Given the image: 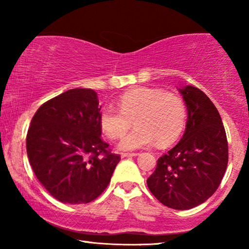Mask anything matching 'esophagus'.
Listing matches in <instances>:
<instances>
[{
	"label": "esophagus",
	"instance_id": "esophagus-1",
	"mask_svg": "<svg viewBox=\"0 0 249 249\" xmlns=\"http://www.w3.org/2000/svg\"><path fill=\"white\" fill-rule=\"evenodd\" d=\"M139 155L138 153H121V158L125 159V158H134V156Z\"/></svg>",
	"mask_w": 249,
	"mask_h": 249
}]
</instances>
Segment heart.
<instances>
[{"label":"heart","instance_id":"1","mask_svg":"<svg viewBox=\"0 0 249 249\" xmlns=\"http://www.w3.org/2000/svg\"><path fill=\"white\" fill-rule=\"evenodd\" d=\"M117 108L105 107L100 113V127L111 139L124 136L135 121L136 127L118 144L120 151H135L156 144L165 147L178 141L185 129L187 107L178 95L158 88L139 87L125 91Z\"/></svg>","mask_w":249,"mask_h":249}]
</instances>
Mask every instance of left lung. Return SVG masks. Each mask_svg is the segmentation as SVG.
Masks as SVG:
<instances>
[{
	"label": "left lung",
	"instance_id": "obj_1",
	"mask_svg": "<svg viewBox=\"0 0 249 249\" xmlns=\"http://www.w3.org/2000/svg\"><path fill=\"white\" fill-rule=\"evenodd\" d=\"M178 90L187 107L185 132L158 160L147 186L163 205L189 210L209 199L220 186L228 165V142L212 101L190 85Z\"/></svg>",
	"mask_w": 249,
	"mask_h": 249
}]
</instances>
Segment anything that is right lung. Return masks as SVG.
Masks as SVG:
<instances>
[{
    "label": "right lung",
    "instance_id": "obj_1",
    "mask_svg": "<svg viewBox=\"0 0 249 249\" xmlns=\"http://www.w3.org/2000/svg\"><path fill=\"white\" fill-rule=\"evenodd\" d=\"M97 93L73 88L44 103L30 122L27 155L38 181L64 204H86L107 188L120 155L102 141Z\"/></svg>",
    "mask_w": 249,
    "mask_h": 249
}]
</instances>
